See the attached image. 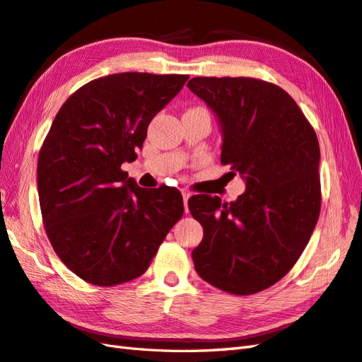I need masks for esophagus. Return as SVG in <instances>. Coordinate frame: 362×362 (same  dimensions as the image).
Instances as JSON below:
<instances>
[{
    "label": "esophagus",
    "instance_id": "1",
    "mask_svg": "<svg viewBox=\"0 0 362 362\" xmlns=\"http://www.w3.org/2000/svg\"><path fill=\"white\" fill-rule=\"evenodd\" d=\"M182 196H183V205H185V211L188 212V199L191 197V192L188 189H182Z\"/></svg>",
    "mask_w": 362,
    "mask_h": 362
}]
</instances>
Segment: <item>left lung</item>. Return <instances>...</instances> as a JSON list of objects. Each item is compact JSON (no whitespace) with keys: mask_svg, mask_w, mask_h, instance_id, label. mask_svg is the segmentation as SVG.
I'll use <instances>...</instances> for the list:
<instances>
[{"mask_svg":"<svg viewBox=\"0 0 362 362\" xmlns=\"http://www.w3.org/2000/svg\"><path fill=\"white\" fill-rule=\"evenodd\" d=\"M223 129L221 165L240 174L235 202L197 194L188 200L203 226L192 251L197 274L220 291L252 295L271 287L298 262L321 209L320 144L296 102L255 78H192Z\"/></svg>","mask_w":362,"mask_h":362,"instance_id":"obj_1","label":"left lung"}]
</instances>
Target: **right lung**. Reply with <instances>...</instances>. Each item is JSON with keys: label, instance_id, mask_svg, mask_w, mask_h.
Instances as JSON below:
<instances>
[{"label": "right lung", "instance_id": "right-lung-1", "mask_svg": "<svg viewBox=\"0 0 362 362\" xmlns=\"http://www.w3.org/2000/svg\"><path fill=\"white\" fill-rule=\"evenodd\" d=\"M188 75L115 73L64 102L38 156L42 223L69 269L95 286L141 276L183 216L179 189L141 188L120 166L136 160L151 119Z\"/></svg>", "mask_w": 362, "mask_h": 362}]
</instances>
